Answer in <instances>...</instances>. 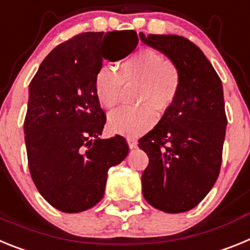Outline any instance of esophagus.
<instances>
[{"instance_id":"1","label":"esophagus","mask_w":250,"mask_h":250,"mask_svg":"<svg viewBox=\"0 0 250 250\" xmlns=\"http://www.w3.org/2000/svg\"><path fill=\"white\" fill-rule=\"evenodd\" d=\"M127 142H128V146H129V148H136L138 145L137 138H134V137H128Z\"/></svg>"}]
</instances>
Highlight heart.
Listing matches in <instances>:
<instances>
[{
	"label": "heart",
	"instance_id": "b5f03b06",
	"mask_svg": "<svg viewBox=\"0 0 250 250\" xmlns=\"http://www.w3.org/2000/svg\"><path fill=\"white\" fill-rule=\"evenodd\" d=\"M136 85L134 103L140 107L110 114L108 127L114 133L136 137L151 129L157 121L156 112L162 114L176 102L182 86L181 69L155 50L142 49L121 62L117 73L104 66L94 79L95 95L105 109H114L121 104L123 86Z\"/></svg>",
	"mask_w": 250,
	"mask_h": 250
}]
</instances>
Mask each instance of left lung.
Wrapping results in <instances>:
<instances>
[{"label": "left lung", "mask_w": 250, "mask_h": 250, "mask_svg": "<svg viewBox=\"0 0 250 250\" xmlns=\"http://www.w3.org/2000/svg\"><path fill=\"white\" fill-rule=\"evenodd\" d=\"M140 38L176 62L182 73L176 102L138 141L149 158L142 173V194L161 211H188L201 203L220 172L228 123L223 84L188 39L142 32Z\"/></svg>", "instance_id": "obj_1"}]
</instances>
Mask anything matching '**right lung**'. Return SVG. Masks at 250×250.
<instances>
[{
  "label": "right lung",
  "instance_id": "add662e5",
  "mask_svg": "<svg viewBox=\"0 0 250 250\" xmlns=\"http://www.w3.org/2000/svg\"><path fill=\"white\" fill-rule=\"evenodd\" d=\"M125 32H83L64 41L41 62L29 86L25 132L27 162L35 186L62 212L88 210L102 200L109 167L128 155L116 134L101 140L107 117L94 92L103 59L116 49L127 56L137 46ZM110 60V59H109Z\"/></svg>",
  "mask_w": 250,
  "mask_h": 250
}]
</instances>
